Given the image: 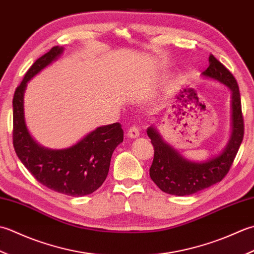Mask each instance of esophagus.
<instances>
[{"mask_svg": "<svg viewBox=\"0 0 254 254\" xmlns=\"http://www.w3.org/2000/svg\"><path fill=\"white\" fill-rule=\"evenodd\" d=\"M127 134H128V137H130V138H132V139L139 137V128H138L137 126L130 127V128L128 129Z\"/></svg>", "mask_w": 254, "mask_h": 254, "instance_id": "esophagus-1", "label": "esophagus"}]
</instances>
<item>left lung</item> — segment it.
Masks as SVG:
<instances>
[{"label":"left lung","mask_w":254,"mask_h":254,"mask_svg":"<svg viewBox=\"0 0 254 254\" xmlns=\"http://www.w3.org/2000/svg\"><path fill=\"white\" fill-rule=\"evenodd\" d=\"M203 74L221 82L232 92V133L229 143L218 157L196 163L188 161L180 156L170 144L164 142L157 129L150 126L147 133L154 148L150 178L162 192L171 195H190L220 182L229 172L243 140L245 122L239 85L235 76L213 55L209 56V66Z\"/></svg>","instance_id":"left-lung-1"}]
</instances>
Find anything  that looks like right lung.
I'll return each instance as SVG.
<instances>
[{
    "label": "right lung",
    "mask_w": 254,
    "mask_h": 254,
    "mask_svg": "<svg viewBox=\"0 0 254 254\" xmlns=\"http://www.w3.org/2000/svg\"><path fill=\"white\" fill-rule=\"evenodd\" d=\"M58 46L36 60L16 87L13 97V146L30 174L46 188L69 196H84L104 183L115 148L124 140L120 123L102 126L74 146L51 150L39 146L30 136L24 120L23 96L26 83L57 59Z\"/></svg>",
    "instance_id": "add662e5"
}]
</instances>
